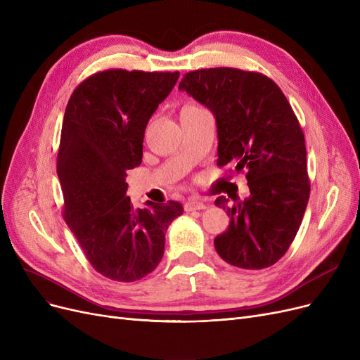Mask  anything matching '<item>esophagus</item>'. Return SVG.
<instances>
[{
	"label": "esophagus",
	"instance_id": "obj_1",
	"mask_svg": "<svg viewBox=\"0 0 360 360\" xmlns=\"http://www.w3.org/2000/svg\"><path fill=\"white\" fill-rule=\"evenodd\" d=\"M204 208H205V204L200 200H196V198H192V200L184 202L186 212H195V210H204Z\"/></svg>",
	"mask_w": 360,
	"mask_h": 360
}]
</instances>
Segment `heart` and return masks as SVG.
Segmentation results:
<instances>
[{
  "label": "heart",
  "instance_id": "obj_1",
  "mask_svg": "<svg viewBox=\"0 0 360 360\" xmlns=\"http://www.w3.org/2000/svg\"><path fill=\"white\" fill-rule=\"evenodd\" d=\"M200 110H204V108H201L200 105H196V104H184L180 110V116L188 115V113H195V111H200Z\"/></svg>",
  "mask_w": 360,
  "mask_h": 360
}]
</instances>
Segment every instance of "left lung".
Returning <instances> with one entry per match:
<instances>
[{
	"mask_svg": "<svg viewBox=\"0 0 360 360\" xmlns=\"http://www.w3.org/2000/svg\"><path fill=\"white\" fill-rule=\"evenodd\" d=\"M180 91L208 107L217 125V165L245 171L250 196H219L231 217L214 238L225 262L262 269L274 265L296 237L309 198L304 132L278 86L255 71L220 67L184 74Z\"/></svg>",
	"mask_w": 360,
	"mask_h": 360,
	"instance_id": "obj_1",
	"label": "left lung"
}]
</instances>
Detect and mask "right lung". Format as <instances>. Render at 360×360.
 I'll use <instances>...</instances> for the list:
<instances>
[{
    "instance_id": "1",
    "label": "right lung",
    "mask_w": 360,
    "mask_h": 360,
    "mask_svg": "<svg viewBox=\"0 0 360 360\" xmlns=\"http://www.w3.org/2000/svg\"><path fill=\"white\" fill-rule=\"evenodd\" d=\"M180 72L105 70L83 80L65 108L56 171L64 219L96 272L131 283L158 266L177 201L134 210L127 171L141 164L148 119Z\"/></svg>"
}]
</instances>
